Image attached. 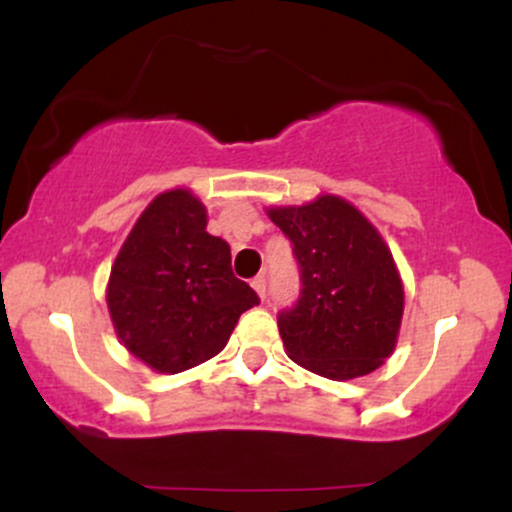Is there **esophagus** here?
Here are the masks:
<instances>
[{
	"mask_svg": "<svg viewBox=\"0 0 512 512\" xmlns=\"http://www.w3.org/2000/svg\"><path fill=\"white\" fill-rule=\"evenodd\" d=\"M252 289H255L257 296H260L262 301H264V296H267V279H264V274L255 276V279H252Z\"/></svg>",
	"mask_w": 512,
	"mask_h": 512,
	"instance_id": "1",
	"label": "esophagus"
}]
</instances>
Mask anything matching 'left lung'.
<instances>
[{
	"instance_id": "left-lung-1",
	"label": "left lung",
	"mask_w": 512,
	"mask_h": 512,
	"mask_svg": "<svg viewBox=\"0 0 512 512\" xmlns=\"http://www.w3.org/2000/svg\"><path fill=\"white\" fill-rule=\"evenodd\" d=\"M267 216L289 236L301 267V298L279 315L291 361L330 380L383 366L402 327L404 286L378 228L337 195L269 207Z\"/></svg>"
}]
</instances>
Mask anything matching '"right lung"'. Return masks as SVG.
Segmentation results:
<instances>
[{
	"instance_id": "1",
	"label": "right lung",
	"mask_w": 512,
	"mask_h": 512,
	"mask_svg": "<svg viewBox=\"0 0 512 512\" xmlns=\"http://www.w3.org/2000/svg\"><path fill=\"white\" fill-rule=\"evenodd\" d=\"M105 301L129 354L173 375L219 354L260 298L233 276L226 240L207 233L202 199L175 187L151 199L132 226Z\"/></svg>"
}]
</instances>
